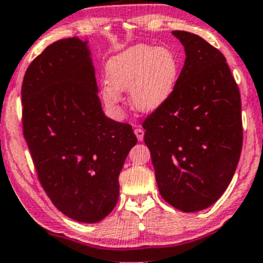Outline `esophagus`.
Masks as SVG:
<instances>
[{"mask_svg": "<svg viewBox=\"0 0 263 263\" xmlns=\"http://www.w3.org/2000/svg\"><path fill=\"white\" fill-rule=\"evenodd\" d=\"M135 135H136V137H137V140H139V141H142V140H144L145 132H144V129H142V128H136V129H135Z\"/></svg>", "mask_w": 263, "mask_h": 263, "instance_id": "1", "label": "esophagus"}]
</instances>
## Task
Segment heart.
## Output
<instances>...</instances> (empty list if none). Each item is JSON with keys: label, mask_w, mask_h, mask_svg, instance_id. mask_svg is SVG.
Returning <instances> with one entry per match:
<instances>
[{"label": "heart", "mask_w": 263, "mask_h": 263, "mask_svg": "<svg viewBox=\"0 0 263 263\" xmlns=\"http://www.w3.org/2000/svg\"><path fill=\"white\" fill-rule=\"evenodd\" d=\"M179 72V60L171 48L150 44L129 47L107 62L108 85L102 87V100L110 112L118 115L119 92L129 91L131 107L150 115L171 99Z\"/></svg>", "instance_id": "1"}]
</instances>
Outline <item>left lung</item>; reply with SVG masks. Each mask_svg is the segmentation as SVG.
<instances>
[{
  "label": "left lung",
  "instance_id": "8db88e82",
  "mask_svg": "<svg viewBox=\"0 0 263 263\" xmlns=\"http://www.w3.org/2000/svg\"><path fill=\"white\" fill-rule=\"evenodd\" d=\"M185 61L171 99L144 122L161 197L196 213L216 202L232 181L243 144L242 103L220 50L188 31H172Z\"/></svg>",
  "mask_w": 263,
  "mask_h": 263
}]
</instances>
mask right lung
<instances>
[{"instance_id": "add662e5", "label": "right lung", "mask_w": 263, "mask_h": 263, "mask_svg": "<svg viewBox=\"0 0 263 263\" xmlns=\"http://www.w3.org/2000/svg\"><path fill=\"white\" fill-rule=\"evenodd\" d=\"M21 100L24 137L55 208L89 224L108 216L137 139L129 124L103 112L89 41L72 36L47 47L26 70Z\"/></svg>"}]
</instances>
